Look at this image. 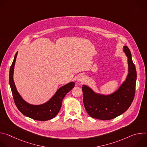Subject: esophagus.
Segmentation results:
<instances>
[{
  "mask_svg": "<svg viewBox=\"0 0 147 147\" xmlns=\"http://www.w3.org/2000/svg\"><path fill=\"white\" fill-rule=\"evenodd\" d=\"M85 80V77L83 75H79L77 77V81L79 82H83Z\"/></svg>",
  "mask_w": 147,
  "mask_h": 147,
  "instance_id": "obj_1",
  "label": "esophagus"
}]
</instances>
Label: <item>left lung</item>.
Instances as JSON below:
<instances>
[{"mask_svg": "<svg viewBox=\"0 0 147 147\" xmlns=\"http://www.w3.org/2000/svg\"><path fill=\"white\" fill-rule=\"evenodd\" d=\"M124 51L128 57L129 74L123 84L114 94L104 96L94 93L89 87L83 86V102L88 114L92 117L103 120L114 119L126 111L133 101L137 72L131 54L127 46Z\"/></svg>", "mask_w": 147, "mask_h": 147, "instance_id": "left-lung-1", "label": "left lung"}]
</instances>
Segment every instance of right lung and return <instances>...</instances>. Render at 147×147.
<instances>
[{"label":"right lung","mask_w":147,"mask_h":147,"mask_svg":"<svg viewBox=\"0 0 147 147\" xmlns=\"http://www.w3.org/2000/svg\"><path fill=\"white\" fill-rule=\"evenodd\" d=\"M17 52L14 56L9 72V83L15 105L24 115L35 120L45 121L55 117L59 113L62 100L65 95L74 87V82H70L61 87L56 94L46 103L41 105H32L25 102L18 93L13 81V70Z\"/></svg>","instance_id":"obj_1"}]
</instances>
